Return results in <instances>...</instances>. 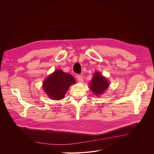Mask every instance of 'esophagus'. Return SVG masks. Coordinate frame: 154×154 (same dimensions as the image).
<instances>
[{
	"mask_svg": "<svg viewBox=\"0 0 154 154\" xmlns=\"http://www.w3.org/2000/svg\"><path fill=\"white\" fill-rule=\"evenodd\" d=\"M77 79L79 82H82L84 79V75L82 74H80L77 75Z\"/></svg>",
	"mask_w": 154,
	"mask_h": 154,
	"instance_id": "obj_1",
	"label": "esophagus"
}]
</instances>
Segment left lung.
<instances>
[{"label":"left lung","mask_w":154,"mask_h":154,"mask_svg":"<svg viewBox=\"0 0 154 154\" xmlns=\"http://www.w3.org/2000/svg\"><path fill=\"white\" fill-rule=\"evenodd\" d=\"M109 86V84L106 78L103 77L99 72L95 73L90 84V88L94 94L97 95H100L107 89Z\"/></svg>","instance_id":"obj_1"}]
</instances>
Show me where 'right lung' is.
<instances>
[{
    "instance_id": "add662e5",
    "label": "right lung",
    "mask_w": 154,
    "mask_h": 154,
    "mask_svg": "<svg viewBox=\"0 0 154 154\" xmlns=\"http://www.w3.org/2000/svg\"><path fill=\"white\" fill-rule=\"evenodd\" d=\"M74 84H75V80L72 75L57 70L47 77L43 88L51 99L60 100L64 97L70 85Z\"/></svg>"
}]
</instances>
